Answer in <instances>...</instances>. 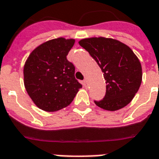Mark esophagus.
Returning <instances> with one entry per match:
<instances>
[{
  "mask_svg": "<svg viewBox=\"0 0 159 159\" xmlns=\"http://www.w3.org/2000/svg\"><path fill=\"white\" fill-rule=\"evenodd\" d=\"M82 84H83V86H84L85 87H88V82H87V79H85L83 82H82Z\"/></svg>",
  "mask_w": 159,
  "mask_h": 159,
  "instance_id": "1",
  "label": "esophagus"
}]
</instances>
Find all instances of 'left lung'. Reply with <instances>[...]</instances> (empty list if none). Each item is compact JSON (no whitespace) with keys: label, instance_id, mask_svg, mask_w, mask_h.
Segmentation results:
<instances>
[{"label":"left lung","instance_id":"1","mask_svg":"<svg viewBox=\"0 0 159 159\" xmlns=\"http://www.w3.org/2000/svg\"><path fill=\"white\" fill-rule=\"evenodd\" d=\"M101 67L106 80L104 98L94 101L106 111H117L132 101L142 82L140 62L129 47L113 39L89 38L79 41Z\"/></svg>","mask_w":159,"mask_h":159}]
</instances>
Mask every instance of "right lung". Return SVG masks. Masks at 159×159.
I'll use <instances>...</instances> for the list:
<instances>
[{"mask_svg":"<svg viewBox=\"0 0 159 159\" xmlns=\"http://www.w3.org/2000/svg\"><path fill=\"white\" fill-rule=\"evenodd\" d=\"M74 39L47 41L29 56L24 67L25 87L34 104L48 112L59 111L73 101L82 87L75 78V67L67 59Z\"/></svg>","mask_w":159,"mask_h":159,"instance_id":"obj_1","label":"right lung"}]
</instances>
